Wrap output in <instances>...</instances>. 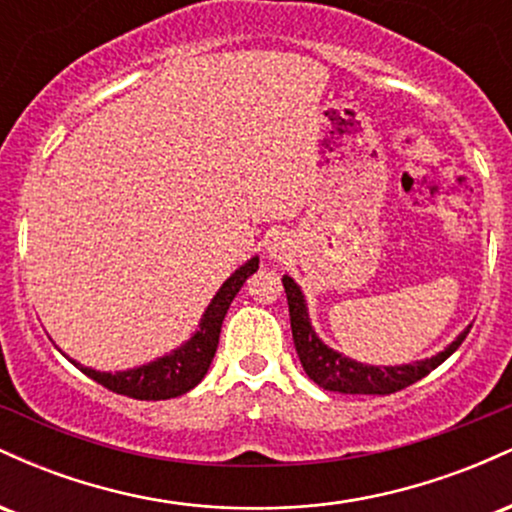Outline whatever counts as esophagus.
Returning <instances> with one entry per match:
<instances>
[{"label":"esophagus","instance_id":"34e87169","mask_svg":"<svg viewBox=\"0 0 512 512\" xmlns=\"http://www.w3.org/2000/svg\"><path fill=\"white\" fill-rule=\"evenodd\" d=\"M269 250H272V255L276 257V252H279V245H276V243H274V245H272V248H269Z\"/></svg>","mask_w":512,"mask_h":512}]
</instances>
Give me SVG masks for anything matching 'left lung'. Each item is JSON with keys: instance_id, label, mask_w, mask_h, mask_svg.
<instances>
[{"instance_id": "8db88e82", "label": "left lung", "mask_w": 512, "mask_h": 512, "mask_svg": "<svg viewBox=\"0 0 512 512\" xmlns=\"http://www.w3.org/2000/svg\"><path fill=\"white\" fill-rule=\"evenodd\" d=\"M281 281H284L286 301H289L293 344H296L303 370L322 390L342 392V395H392V392L414 385L416 380L426 378L433 368H438L445 358L455 354L457 346L464 342L469 327H472L469 325L467 330L457 334L455 342H450L443 351L424 358V361L399 363V366H368V363H358L354 358L339 354L322 342L313 330L301 286L289 274H284Z\"/></svg>"}]
</instances>
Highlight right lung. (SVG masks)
Returning <instances> with one entry per match:
<instances>
[{"instance_id":"right-lung-1","label":"right lung","mask_w":512,"mask_h":512,"mask_svg":"<svg viewBox=\"0 0 512 512\" xmlns=\"http://www.w3.org/2000/svg\"><path fill=\"white\" fill-rule=\"evenodd\" d=\"M260 267V257H250L243 267H238L236 272L223 281V286L216 291V296L211 298V303L204 310L202 320H199L197 332L187 339L185 344H180L178 349H173L170 354L156 358V361L144 363V366L127 368V370H93L81 366L69 358L81 373H86L88 378L96 380L98 385L108 387V390L117 392V395H127L132 399H170L180 397L185 392H190L192 387L202 383V378L207 375V370L214 361L216 346H219V334L223 317H226L228 308H231L233 298L240 291V286L245 284L250 274L257 272Z\"/></svg>"}]
</instances>
